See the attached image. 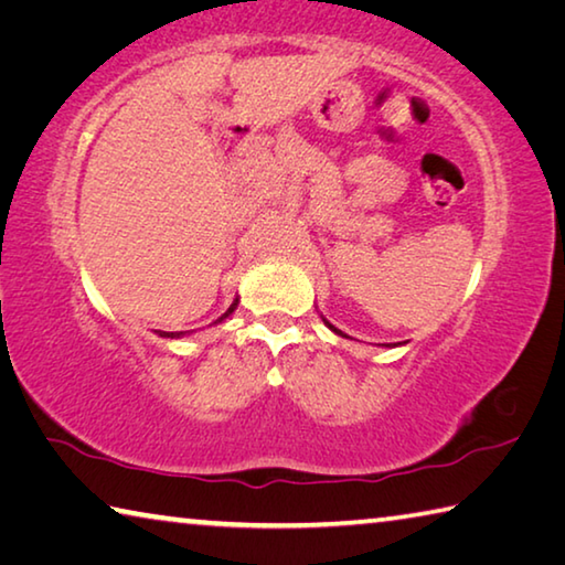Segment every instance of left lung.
I'll use <instances>...</instances> for the list:
<instances>
[{"instance_id": "obj_1", "label": "left lung", "mask_w": 565, "mask_h": 565, "mask_svg": "<svg viewBox=\"0 0 565 565\" xmlns=\"http://www.w3.org/2000/svg\"><path fill=\"white\" fill-rule=\"evenodd\" d=\"M323 323H327V327H329V329H331L333 333H339V337H347V333H343V331H339V329H337V327H333V323H329L327 319H323Z\"/></svg>"}]
</instances>
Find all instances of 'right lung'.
Returning a JSON list of instances; mask_svg holds the SVG:
<instances>
[{
	"label": "right lung",
	"instance_id": "obj_1",
	"mask_svg": "<svg viewBox=\"0 0 565 565\" xmlns=\"http://www.w3.org/2000/svg\"><path fill=\"white\" fill-rule=\"evenodd\" d=\"M236 303H238V299H234V303L232 306H228V311L224 313V317H218L214 323H218V321H224L226 317H228V313H234V309H236ZM159 333V337L161 339H181V337H186V333L189 331H157Z\"/></svg>",
	"mask_w": 565,
	"mask_h": 565
}]
</instances>
